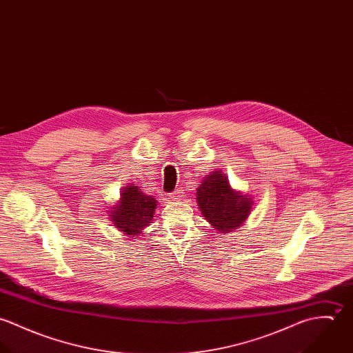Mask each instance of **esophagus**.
Instances as JSON below:
<instances>
[{
  "instance_id": "esophagus-1",
  "label": "esophagus",
  "mask_w": 353,
  "mask_h": 353,
  "mask_svg": "<svg viewBox=\"0 0 353 353\" xmlns=\"http://www.w3.org/2000/svg\"><path fill=\"white\" fill-rule=\"evenodd\" d=\"M182 196H183V190H182V189H176V190L171 194V200L179 201V200H182Z\"/></svg>"
}]
</instances>
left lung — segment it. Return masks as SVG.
Segmentation results:
<instances>
[{
  "instance_id": "obj_1",
  "label": "left lung",
  "mask_w": 353,
  "mask_h": 353,
  "mask_svg": "<svg viewBox=\"0 0 353 353\" xmlns=\"http://www.w3.org/2000/svg\"><path fill=\"white\" fill-rule=\"evenodd\" d=\"M196 190L202 216L219 234L224 235L241 228L252 213V196L235 190L227 175L219 170L203 176Z\"/></svg>"
}]
</instances>
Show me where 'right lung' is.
I'll return each instance as SVG.
<instances>
[{
  "label": "right lung",
  "instance_id": "1",
  "mask_svg": "<svg viewBox=\"0 0 353 353\" xmlns=\"http://www.w3.org/2000/svg\"><path fill=\"white\" fill-rule=\"evenodd\" d=\"M159 202L143 192L136 183H128L121 189L119 200L107 206V216L112 225L123 235L136 239L151 225Z\"/></svg>",
  "mask_w": 353,
  "mask_h": 353
}]
</instances>
